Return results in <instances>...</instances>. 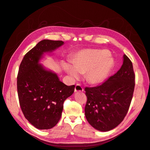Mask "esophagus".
Returning a JSON list of instances; mask_svg holds the SVG:
<instances>
[{
  "label": "esophagus",
  "mask_w": 150,
  "mask_h": 150,
  "mask_svg": "<svg viewBox=\"0 0 150 150\" xmlns=\"http://www.w3.org/2000/svg\"><path fill=\"white\" fill-rule=\"evenodd\" d=\"M84 91L83 87L80 85V84H77L75 86V93H77V92H83V91Z\"/></svg>",
  "instance_id": "1"
}]
</instances>
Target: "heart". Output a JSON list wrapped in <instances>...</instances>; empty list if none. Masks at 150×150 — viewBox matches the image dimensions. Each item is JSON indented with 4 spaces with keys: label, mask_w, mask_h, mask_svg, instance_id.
Here are the masks:
<instances>
[{
    "label": "heart",
    "mask_w": 150,
    "mask_h": 150,
    "mask_svg": "<svg viewBox=\"0 0 150 150\" xmlns=\"http://www.w3.org/2000/svg\"><path fill=\"white\" fill-rule=\"evenodd\" d=\"M103 50H83L71 59L72 66L64 62L63 69L74 80L80 79V74H86V79L89 83L99 84L107 79L114 66L113 58Z\"/></svg>",
    "instance_id": "obj_1"
}]
</instances>
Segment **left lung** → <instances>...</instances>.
<instances>
[{
    "label": "left lung",
    "mask_w": 150,
    "mask_h": 150,
    "mask_svg": "<svg viewBox=\"0 0 150 150\" xmlns=\"http://www.w3.org/2000/svg\"><path fill=\"white\" fill-rule=\"evenodd\" d=\"M134 87L132 63L124 54L122 66L115 75L99 86L85 88L84 113L91 126L101 132L118 126L128 112Z\"/></svg>",
    "instance_id": "left-lung-1"
}]
</instances>
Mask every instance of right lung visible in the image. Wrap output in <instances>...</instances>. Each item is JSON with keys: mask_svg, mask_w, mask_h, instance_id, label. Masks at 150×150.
I'll use <instances>...</instances> for the list:
<instances>
[{"mask_svg": "<svg viewBox=\"0 0 150 150\" xmlns=\"http://www.w3.org/2000/svg\"><path fill=\"white\" fill-rule=\"evenodd\" d=\"M64 44L62 41L43 40L25 54L19 66L17 89L25 118L38 129H50L59 122L64 100L74 92L53 71L39 63L45 54Z\"/></svg>", "mask_w": 150, "mask_h": 150, "instance_id": "right-lung-1", "label": "right lung"}]
</instances>
